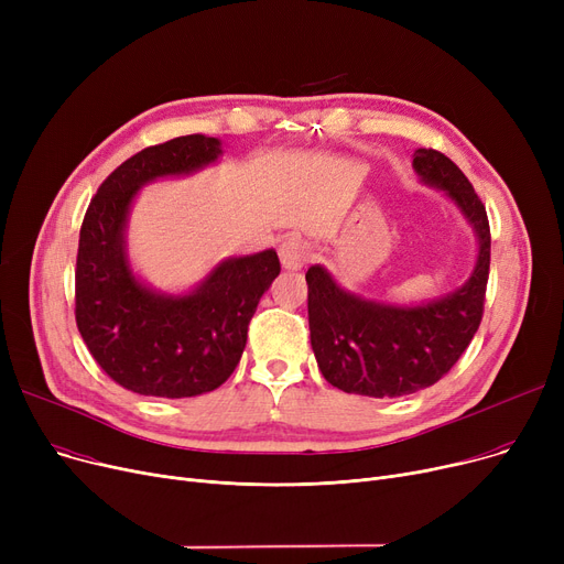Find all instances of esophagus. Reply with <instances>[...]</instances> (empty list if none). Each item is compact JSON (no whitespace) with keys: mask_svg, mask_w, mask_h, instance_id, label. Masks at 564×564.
I'll return each mask as SVG.
<instances>
[{"mask_svg":"<svg viewBox=\"0 0 564 564\" xmlns=\"http://www.w3.org/2000/svg\"><path fill=\"white\" fill-rule=\"evenodd\" d=\"M279 256H281V262L285 270H302V267L311 260L313 251H311V245L304 242L302 237L292 235V237H285L281 249H279Z\"/></svg>","mask_w":564,"mask_h":564,"instance_id":"obj_1","label":"esophagus"}]
</instances>
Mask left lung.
I'll use <instances>...</instances> for the list:
<instances>
[{
	"label": "left lung",
	"mask_w": 564,
	"mask_h": 564,
	"mask_svg": "<svg viewBox=\"0 0 564 564\" xmlns=\"http://www.w3.org/2000/svg\"><path fill=\"white\" fill-rule=\"evenodd\" d=\"M423 185L455 203L478 242L473 272L443 297L400 306L345 290L322 264L308 267V327L317 368L332 387L368 398H400L432 387L476 336L489 279L491 237L482 200L453 160L413 153Z\"/></svg>",
	"instance_id": "1"
}]
</instances>
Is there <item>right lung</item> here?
I'll list each match as a JSON object with an SVG mask.
<instances>
[{
	"instance_id": "obj_1",
	"label": "right lung",
	"mask_w": 564,
	"mask_h": 564,
	"mask_svg": "<svg viewBox=\"0 0 564 564\" xmlns=\"http://www.w3.org/2000/svg\"><path fill=\"white\" fill-rule=\"evenodd\" d=\"M217 137L187 134L143 148L100 185L84 215L75 270L77 329L123 389L194 398L219 389L242 359L249 322L279 276L274 249L217 262L187 292H162L132 270L128 221L141 187L217 164Z\"/></svg>"
}]
</instances>
